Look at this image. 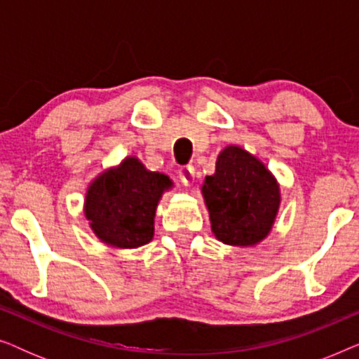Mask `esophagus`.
I'll return each instance as SVG.
<instances>
[{"mask_svg": "<svg viewBox=\"0 0 359 359\" xmlns=\"http://www.w3.org/2000/svg\"><path fill=\"white\" fill-rule=\"evenodd\" d=\"M178 173H180V180L183 181V184L191 186V184L194 183L196 170H194L193 165H184V166H181Z\"/></svg>", "mask_w": 359, "mask_h": 359, "instance_id": "obj_1", "label": "esophagus"}]
</instances>
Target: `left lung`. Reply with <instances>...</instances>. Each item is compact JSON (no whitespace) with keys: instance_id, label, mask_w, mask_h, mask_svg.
Returning <instances> with one entry per match:
<instances>
[{"instance_id":"obj_1","label":"left lung","mask_w":359,"mask_h":359,"mask_svg":"<svg viewBox=\"0 0 359 359\" xmlns=\"http://www.w3.org/2000/svg\"><path fill=\"white\" fill-rule=\"evenodd\" d=\"M210 229L219 242L255 247L271 232L281 191L262 160L238 145H229L215 161V173L203 188Z\"/></svg>"}]
</instances>
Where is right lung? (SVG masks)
<instances>
[{
	"mask_svg": "<svg viewBox=\"0 0 359 359\" xmlns=\"http://www.w3.org/2000/svg\"><path fill=\"white\" fill-rule=\"evenodd\" d=\"M173 188L170 176L149 171L135 156H126L88 186L85 217L102 243L139 248L151 242L161 196Z\"/></svg>",
	"mask_w": 359,
	"mask_h": 359,
	"instance_id": "add662e5",
	"label": "right lung"
}]
</instances>
